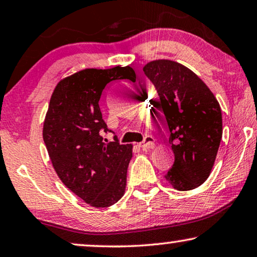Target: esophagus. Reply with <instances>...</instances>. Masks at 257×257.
<instances>
[{
  "label": "esophagus",
  "instance_id": "1",
  "mask_svg": "<svg viewBox=\"0 0 257 257\" xmlns=\"http://www.w3.org/2000/svg\"><path fill=\"white\" fill-rule=\"evenodd\" d=\"M155 146V139L153 136H146V139H144V141L142 143L139 144L140 148H142V149H154Z\"/></svg>",
  "mask_w": 257,
  "mask_h": 257
}]
</instances>
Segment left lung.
Here are the masks:
<instances>
[{"mask_svg":"<svg viewBox=\"0 0 257 257\" xmlns=\"http://www.w3.org/2000/svg\"><path fill=\"white\" fill-rule=\"evenodd\" d=\"M143 71L160 95L175 154L165 179L175 190L196 189L208 178L222 137L218 100L194 72L176 61H150Z\"/></svg>","mask_w":257,"mask_h":257,"instance_id":"obj_1","label":"left lung"}]
</instances>
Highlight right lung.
<instances>
[{
  "mask_svg": "<svg viewBox=\"0 0 257 257\" xmlns=\"http://www.w3.org/2000/svg\"><path fill=\"white\" fill-rule=\"evenodd\" d=\"M136 81L130 66L86 68L58 82L46 111L43 139L64 185L93 207H108L124 194L132 144L104 143L107 133L99 107L110 81Z\"/></svg>",
  "mask_w": 257,
  "mask_h": 257,
  "instance_id": "add662e5",
  "label": "right lung"
}]
</instances>
